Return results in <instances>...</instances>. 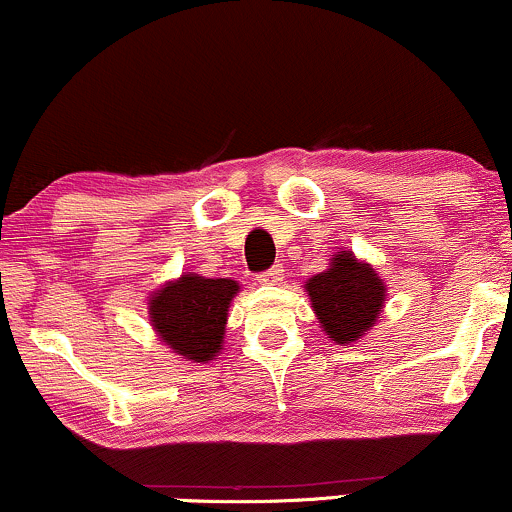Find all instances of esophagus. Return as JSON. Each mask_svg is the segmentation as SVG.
<instances>
[{"label":"esophagus","instance_id":"34e87169","mask_svg":"<svg viewBox=\"0 0 512 512\" xmlns=\"http://www.w3.org/2000/svg\"><path fill=\"white\" fill-rule=\"evenodd\" d=\"M257 282L260 284H265V286H277V284H282L284 282V269L282 267H272V269H267V272H262L260 277H257Z\"/></svg>","mask_w":512,"mask_h":512}]
</instances>
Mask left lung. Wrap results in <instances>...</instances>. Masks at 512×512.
Segmentation results:
<instances>
[{
	"label": "left lung",
	"instance_id": "left-lung-1",
	"mask_svg": "<svg viewBox=\"0 0 512 512\" xmlns=\"http://www.w3.org/2000/svg\"><path fill=\"white\" fill-rule=\"evenodd\" d=\"M303 289L320 328L335 345H355L362 340L379 323L389 299L379 272L352 250L330 255L328 269L313 274Z\"/></svg>",
	"mask_w": 512,
	"mask_h": 512
}]
</instances>
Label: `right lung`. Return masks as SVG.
<instances>
[{
	"instance_id": "obj_1",
	"label": "right lung",
	"mask_w": 512,
	"mask_h": 512,
	"mask_svg": "<svg viewBox=\"0 0 512 512\" xmlns=\"http://www.w3.org/2000/svg\"><path fill=\"white\" fill-rule=\"evenodd\" d=\"M240 294L235 279H209L184 272L150 291L148 318L157 340L182 362L218 359L226 338L230 303Z\"/></svg>"
}]
</instances>
